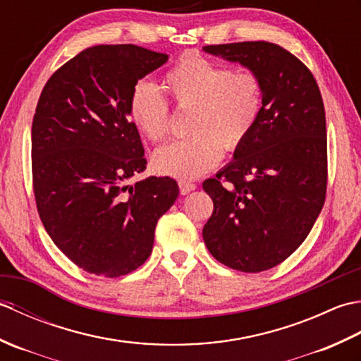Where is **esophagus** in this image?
Here are the masks:
<instances>
[{"label":"esophagus","mask_w":361,"mask_h":361,"mask_svg":"<svg viewBox=\"0 0 361 361\" xmlns=\"http://www.w3.org/2000/svg\"><path fill=\"white\" fill-rule=\"evenodd\" d=\"M178 186H180V192H181V195H186V194L192 192V190H195V189H197V186L194 185V183L186 181V180H180V181H178Z\"/></svg>","instance_id":"obj_1"}]
</instances>
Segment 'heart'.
I'll list each match as a JSON object with an SVG mask.
<instances>
[{"instance_id": "obj_1", "label": "heart", "mask_w": 361, "mask_h": 361, "mask_svg": "<svg viewBox=\"0 0 361 361\" xmlns=\"http://www.w3.org/2000/svg\"><path fill=\"white\" fill-rule=\"evenodd\" d=\"M163 88L176 106L192 109L188 140L173 141L153 155L161 175L190 180L219 164L224 149L231 152L247 141L264 109V87L252 71H229L211 60L186 54L163 78ZM137 130L150 141L169 132V105L149 82H137L128 99Z\"/></svg>"}]
</instances>
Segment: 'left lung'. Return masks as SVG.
Instances as JSON below:
<instances>
[{"instance_id": "left-lung-1", "label": "left lung", "mask_w": 361, "mask_h": 361, "mask_svg": "<svg viewBox=\"0 0 361 361\" xmlns=\"http://www.w3.org/2000/svg\"><path fill=\"white\" fill-rule=\"evenodd\" d=\"M204 52L259 75L264 109L234 159L203 189L214 211L206 248L245 273L273 268L299 248L323 209L327 185L326 113L313 74L268 42L204 46Z\"/></svg>"}]
</instances>
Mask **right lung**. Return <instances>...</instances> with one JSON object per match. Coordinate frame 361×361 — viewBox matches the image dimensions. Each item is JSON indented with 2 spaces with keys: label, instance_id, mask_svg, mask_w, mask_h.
Listing matches in <instances>:
<instances>
[{
  "label": "right lung",
  "instance_id": "1",
  "mask_svg": "<svg viewBox=\"0 0 361 361\" xmlns=\"http://www.w3.org/2000/svg\"><path fill=\"white\" fill-rule=\"evenodd\" d=\"M169 60L135 44H101L51 75L32 122L37 209L57 248L82 270L118 278L149 259L158 219L178 197L169 176H147L133 87Z\"/></svg>",
  "mask_w": 361,
  "mask_h": 361
}]
</instances>
